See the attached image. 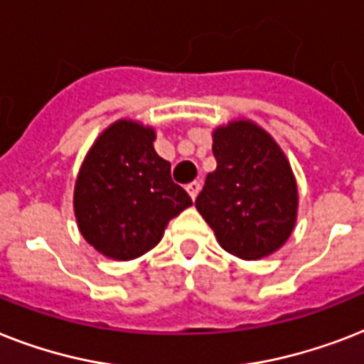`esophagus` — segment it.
Listing matches in <instances>:
<instances>
[{
    "label": "esophagus",
    "instance_id": "34e87169",
    "mask_svg": "<svg viewBox=\"0 0 364 364\" xmlns=\"http://www.w3.org/2000/svg\"><path fill=\"white\" fill-rule=\"evenodd\" d=\"M187 192H188V194H191L192 200H196L198 192H200V183H198V181L188 183V185H187Z\"/></svg>",
    "mask_w": 364,
    "mask_h": 364
}]
</instances>
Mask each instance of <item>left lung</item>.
I'll use <instances>...</instances> for the list:
<instances>
[{
    "label": "left lung",
    "instance_id": "obj_1",
    "mask_svg": "<svg viewBox=\"0 0 364 364\" xmlns=\"http://www.w3.org/2000/svg\"><path fill=\"white\" fill-rule=\"evenodd\" d=\"M217 170L208 173L196 209L224 250L259 259L286 243L297 215V185L277 141L250 121L213 132Z\"/></svg>",
    "mask_w": 364,
    "mask_h": 364
}]
</instances>
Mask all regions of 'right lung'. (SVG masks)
Wrapping results in <instances>:
<instances>
[{"label": "right lung", "instance_id": "right-lung-1", "mask_svg": "<svg viewBox=\"0 0 364 364\" xmlns=\"http://www.w3.org/2000/svg\"><path fill=\"white\" fill-rule=\"evenodd\" d=\"M153 140L151 127L115 121L93 144L78 173V228L108 258L134 259L151 250L168 223L192 205Z\"/></svg>", "mask_w": 364, "mask_h": 364}]
</instances>
